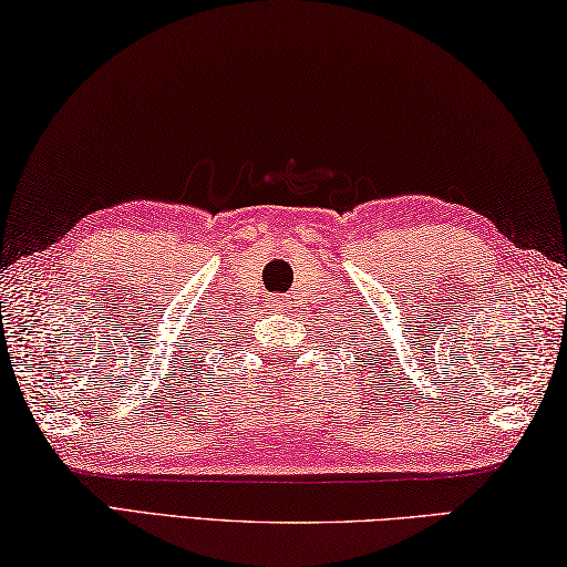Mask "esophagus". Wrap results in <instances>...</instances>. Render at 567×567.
Wrapping results in <instances>:
<instances>
[{
  "instance_id": "obj_1",
  "label": "esophagus",
  "mask_w": 567,
  "mask_h": 567,
  "mask_svg": "<svg viewBox=\"0 0 567 567\" xmlns=\"http://www.w3.org/2000/svg\"><path fill=\"white\" fill-rule=\"evenodd\" d=\"M274 309H276V311H281V309H284V301H281V299H278V301L274 299Z\"/></svg>"
}]
</instances>
